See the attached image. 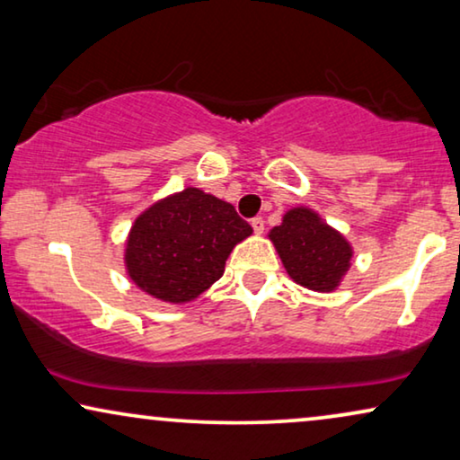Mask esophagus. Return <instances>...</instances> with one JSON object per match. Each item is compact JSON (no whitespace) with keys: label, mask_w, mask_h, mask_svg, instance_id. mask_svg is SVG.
Returning a JSON list of instances; mask_svg holds the SVG:
<instances>
[{"label":"esophagus","mask_w":460,"mask_h":460,"mask_svg":"<svg viewBox=\"0 0 460 460\" xmlns=\"http://www.w3.org/2000/svg\"><path fill=\"white\" fill-rule=\"evenodd\" d=\"M251 226H253L255 234H261V232H263V219H261V217H253V219H251Z\"/></svg>","instance_id":"34e87169"}]
</instances>
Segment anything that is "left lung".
<instances>
[{"label":"left lung","instance_id":"1","mask_svg":"<svg viewBox=\"0 0 460 460\" xmlns=\"http://www.w3.org/2000/svg\"><path fill=\"white\" fill-rule=\"evenodd\" d=\"M268 236L287 274L310 291H335L351 266V244L307 207L288 209L282 224L274 226Z\"/></svg>","mask_w":460,"mask_h":460}]
</instances>
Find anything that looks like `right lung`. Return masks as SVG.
I'll return each instance as SVG.
<instances>
[{"label":"right lung","mask_w":460,"mask_h":460,"mask_svg":"<svg viewBox=\"0 0 460 460\" xmlns=\"http://www.w3.org/2000/svg\"><path fill=\"white\" fill-rule=\"evenodd\" d=\"M251 232L230 203L188 186L136 217L125 268L144 293L186 304L222 279L232 249Z\"/></svg>","instance_id":"obj_1"}]
</instances>
